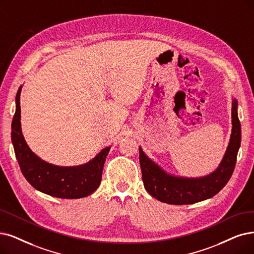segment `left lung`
<instances>
[{"instance_id":"left-lung-1","label":"left lung","mask_w":254,"mask_h":254,"mask_svg":"<svg viewBox=\"0 0 254 254\" xmlns=\"http://www.w3.org/2000/svg\"><path fill=\"white\" fill-rule=\"evenodd\" d=\"M232 130L226 153L218 169L200 178H184L169 175L152 161L139 148V164L144 187L155 199L169 204L184 205L214 197L226 186L236 167L241 146V124L238 117V102L232 100Z\"/></svg>"}]
</instances>
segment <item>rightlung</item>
<instances>
[{
    "mask_svg": "<svg viewBox=\"0 0 254 254\" xmlns=\"http://www.w3.org/2000/svg\"><path fill=\"white\" fill-rule=\"evenodd\" d=\"M22 86L16 94V109L11 124V139L17 162L27 181L37 190L64 199L87 197L101 184L102 171L109 147L103 149L89 162L78 167H58L48 164L30 150L21 129Z\"/></svg>",
    "mask_w": 254,
    "mask_h": 254,
    "instance_id": "1",
    "label": "right lung"
}]
</instances>
